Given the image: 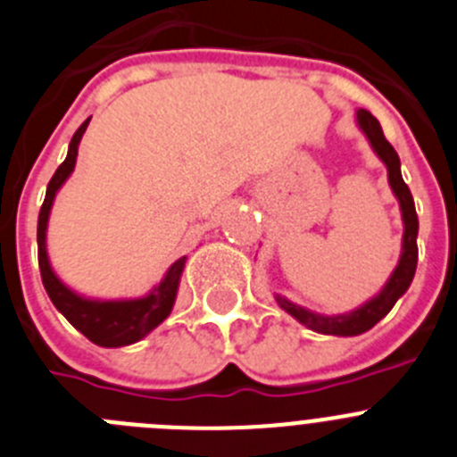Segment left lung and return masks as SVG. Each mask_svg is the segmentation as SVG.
I'll use <instances>...</instances> for the list:
<instances>
[{"label":"left lung","mask_w":457,"mask_h":457,"mask_svg":"<svg viewBox=\"0 0 457 457\" xmlns=\"http://www.w3.org/2000/svg\"><path fill=\"white\" fill-rule=\"evenodd\" d=\"M355 122H358L360 131L365 133V137L370 140L371 149L376 152V156L385 162L387 167V181H390L392 192L399 199L401 206V217H403V242H401V256L396 262L395 271L387 278V283L383 286V290L376 296H371L370 301L355 308L351 312H342V315H320V312H312L303 305L292 303L290 299H286L283 295H274L276 303L287 312V315L295 317L299 324L308 326L311 330L321 335H337V337H351V335H360L365 330L374 328L380 320H383L387 312L395 308L396 301L405 295V290L410 287L414 278V270H417V233H420V220H417V211H414V201L410 195V187L405 186L403 177H401V161L399 154L395 152V146L385 140L383 129H380L378 120L371 115L370 111L360 108L355 111Z\"/></svg>","instance_id":"left-lung-1"}]
</instances>
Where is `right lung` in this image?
Instances as JSON below:
<instances>
[{
	"label": "right lung",
	"instance_id": "add662e5",
	"mask_svg": "<svg viewBox=\"0 0 457 457\" xmlns=\"http://www.w3.org/2000/svg\"><path fill=\"white\" fill-rule=\"evenodd\" d=\"M87 122L90 120H86L77 129V133L70 140L65 161L58 165L56 174H54L47 186V195H45L43 208H40V215H37V262H40L43 286L52 303L56 305V311L79 333L86 335L90 342H95L97 346H106V349H115V346H127L133 345V342H140L145 335L152 333L158 324H162L170 317L174 301H177L179 283H181L183 267H186V256L179 258L167 270L161 283L149 295L137 296V299H87V296L74 292L72 287H67L58 278L47 256L49 212H52L56 192L70 179L74 165H77L79 142H81L83 133H86Z\"/></svg>",
	"mask_w": 457,
	"mask_h": 457
}]
</instances>
